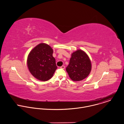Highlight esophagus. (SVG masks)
I'll use <instances>...</instances> for the list:
<instances>
[{"label":"esophagus","instance_id":"34e87169","mask_svg":"<svg viewBox=\"0 0 124 124\" xmlns=\"http://www.w3.org/2000/svg\"><path fill=\"white\" fill-rule=\"evenodd\" d=\"M65 68V67L64 66H62L61 67H60V68L61 69H64Z\"/></svg>","mask_w":124,"mask_h":124}]
</instances>
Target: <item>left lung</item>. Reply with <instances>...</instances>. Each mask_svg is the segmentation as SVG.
Returning <instances> with one entry per match:
<instances>
[{"label": "left lung", "instance_id": "obj_1", "mask_svg": "<svg viewBox=\"0 0 124 124\" xmlns=\"http://www.w3.org/2000/svg\"><path fill=\"white\" fill-rule=\"evenodd\" d=\"M91 68V61L87 54L84 51L78 50L71 54L66 70L72 81H80L89 75Z\"/></svg>", "mask_w": 124, "mask_h": 124}]
</instances>
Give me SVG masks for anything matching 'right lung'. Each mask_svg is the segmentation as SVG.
Returning <instances> with one entry per match:
<instances>
[{
  "instance_id": "1",
  "label": "right lung",
  "mask_w": 124,
  "mask_h": 124,
  "mask_svg": "<svg viewBox=\"0 0 124 124\" xmlns=\"http://www.w3.org/2000/svg\"><path fill=\"white\" fill-rule=\"evenodd\" d=\"M53 53L52 48L43 43L38 44L30 52L27 64L29 71L35 78L46 81L53 77L57 68Z\"/></svg>"
}]
</instances>
